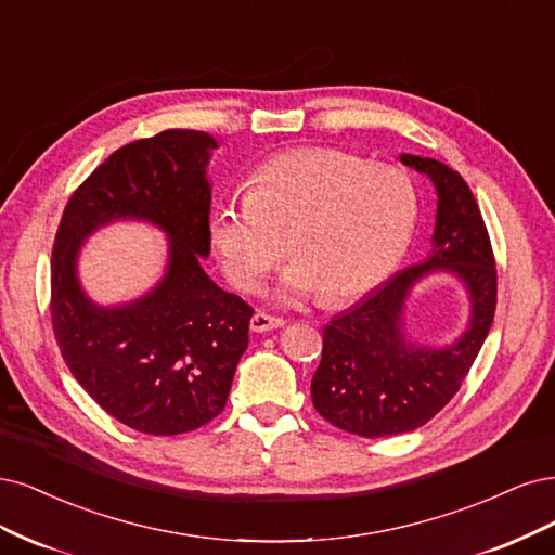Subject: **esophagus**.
<instances>
[{
  "label": "esophagus",
  "mask_w": 555,
  "mask_h": 555,
  "mask_svg": "<svg viewBox=\"0 0 555 555\" xmlns=\"http://www.w3.org/2000/svg\"><path fill=\"white\" fill-rule=\"evenodd\" d=\"M283 325H285L283 318L270 315V313H264V311H258V313H254V318H251V330H254V332H272V330H279V327H283Z\"/></svg>",
  "instance_id": "34e87169"
}]
</instances>
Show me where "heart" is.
Returning a JSON list of instances; mask_svg holds the SVG:
<instances>
[{"instance_id": "b5f03b06", "label": "heart", "mask_w": 555, "mask_h": 555, "mask_svg": "<svg viewBox=\"0 0 555 555\" xmlns=\"http://www.w3.org/2000/svg\"><path fill=\"white\" fill-rule=\"evenodd\" d=\"M417 209L415 186L397 168L336 150H297L262 164L242 201L217 207L209 232L240 291L258 288L291 248L295 262L279 297L299 301L318 293L327 307H341L395 272Z\"/></svg>"}]
</instances>
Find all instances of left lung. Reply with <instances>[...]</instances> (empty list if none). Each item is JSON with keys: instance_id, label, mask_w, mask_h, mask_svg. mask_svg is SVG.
<instances>
[{"instance_id": "obj_1", "label": "left lung", "mask_w": 555, "mask_h": 555, "mask_svg": "<svg viewBox=\"0 0 555 555\" xmlns=\"http://www.w3.org/2000/svg\"><path fill=\"white\" fill-rule=\"evenodd\" d=\"M401 164L428 175L436 186L431 254L330 320L311 380L318 413L362 438L415 431L438 415L468 375L495 313V260L470 186L436 158L401 154ZM434 271L454 273L472 301L467 330L442 349L410 345L402 332L409 291Z\"/></svg>"}]
</instances>
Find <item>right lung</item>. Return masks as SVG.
<instances>
[{"instance_id": "right-lung-1", "label": "right lung", "mask_w": 555, "mask_h": 555, "mask_svg": "<svg viewBox=\"0 0 555 555\" xmlns=\"http://www.w3.org/2000/svg\"><path fill=\"white\" fill-rule=\"evenodd\" d=\"M217 147L191 129L119 147L70 195L52 246L50 313L64 362L105 413L140 434L177 436L217 417L248 346L254 309L201 264ZM119 218L164 229L169 267L147 296L101 308L81 291L77 256L94 229Z\"/></svg>"}]
</instances>
